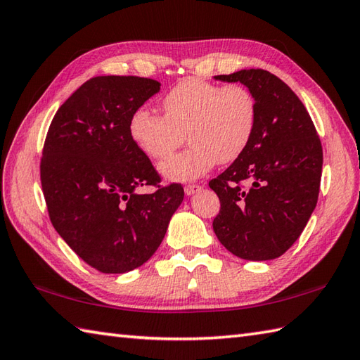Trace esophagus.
Segmentation results:
<instances>
[{
	"label": "esophagus",
	"instance_id": "1",
	"mask_svg": "<svg viewBox=\"0 0 360 360\" xmlns=\"http://www.w3.org/2000/svg\"><path fill=\"white\" fill-rule=\"evenodd\" d=\"M201 188H202V187L198 186V184H188V186L184 187V192H186L187 196H192V195H195V193L201 192Z\"/></svg>",
	"mask_w": 360,
	"mask_h": 360
}]
</instances>
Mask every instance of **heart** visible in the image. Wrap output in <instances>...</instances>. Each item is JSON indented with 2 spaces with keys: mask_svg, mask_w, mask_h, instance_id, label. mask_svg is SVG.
<instances>
[{
  "mask_svg": "<svg viewBox=\"0 0 360 360\" xmlns=\"http://www.w3.org/2000/svg\"><path fill=\"white\" fill-rule=\"evenodd\" d=\"M164 117L150 109L132 112L128 132L139 151L160 160L181 145L187 134L190 146L159 165L168 181L200 178L218 162H234L248 148L257 123V104L240 84H218L186 77L167 91L160 101Z\"/></svg>",
  "mask_w": 360,
  "mask_h": 360,
  "instance_id": "b5f03b06",
  "label": "heart"
}]
</instances>
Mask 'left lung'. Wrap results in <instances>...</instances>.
<instances>
[{"label":"left lung","instance_id":"left-lung-1","mask_svg":"<svg viewBox=\"0 0 360 360\" xmlns=\"http://www.w3.org/2000/svg\"><path fill=\"white\" fill-rule=\"evenodd\" d=\"M214 79L242 82L257 104L248 148L209 182L221 204L214 232L237 257L276 259L298 240L316 206L320 139L304 104L266 70H240Z\"/></svg>","mask_w":360,"mask_h":360}]
</instances>
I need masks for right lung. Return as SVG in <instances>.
<instances>
[{
	"label": "right lung",
	"instance_id": "1",
	"mask_svg": "<svg viewBox=\"0 0 360 360\" xmlns=\"http://www.w3.org/2000/svg\"><path fill=\"white\" fill-rule=\"evenodd\" d=\"M159 90L160 82L148 77H91L49 126L40 164L49 218L70 248L101 273L143 265L184 200L179 184L137 192L160 179L132 143L128 124Z\"/></svg>",
	"mask_w": 360,
	"mask_h": 360
}]
</instances>
